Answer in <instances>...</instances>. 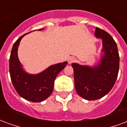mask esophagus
<instances>
[{"instance_id": "34e87169", "label": "esophagus", "mask_w": 127, "mask_h": 127, "mask_svg": "<svg viewBox=\"0 0 127 127\" xmlns=\"http://www.w3.org/2000/svg\"><path fill=\"white\" fill-rule=\"evenodd\" d=\"M75 61H76V58H75V57L71 56V57H70V58L68 59V63H69V64H71L72 63L75 62Z\"/></svg>"}]
</instances>
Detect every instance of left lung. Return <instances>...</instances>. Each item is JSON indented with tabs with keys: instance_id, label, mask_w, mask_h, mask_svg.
Returning <instances> with one entry per match:
<instances>
[{
	"instance_id": "obj_1",
	"label": "left lung",
	"mask_w": 127,
	"mask_h": 127,
	"mask_svg": "<svg viewBox=\"0 0 127 127\" xmlns=\"http://www.w3.org/2000/svg\"><path fill=\"white\" fill-rule=\"evenodd\" d=\"M95 36L102 39L101 59L94 66L72 63L75 87L77 94L88 101L102 98L112 90L119 71V54L116 43L102 29L96 28Z\"/></svg>"
}]
</instances>
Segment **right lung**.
I'll list each match as a JSON object with an SVG mask.
<instances>
[{
    "label": "right lung",
    "mask_w": 127,
    "mask_h": 127,
    "mask_svg": "<svg viewBox=\"0 0 127 127\" xmlns=\"http://www.w3.org/2000/svg\"><path fill=\"white\" fill-rule=\"evenodd\" d=\"M42 30L43 29L38 31ZM27 34L20 36L13 45L9 58L10 76L13 87L21 97L34 103L41 102L52 94L56 77L66 66L67 62L51 65L37 74L27 73L23 69L18 56L20 41Z\"/></svg>",
    "instance_id": "1"
}]
</instances>
